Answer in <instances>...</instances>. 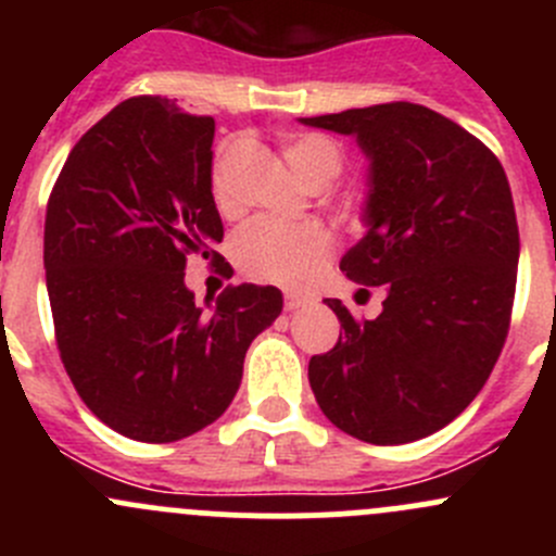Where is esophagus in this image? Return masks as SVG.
I'll list each match as a JSON object with an SVG mask.
<instances>
[{"instance_id": "34e87169", "label": "esophagus", "mask_w": 556, "mask_h": 556, "mask_svg": "<svg viewBox=\"0 0 556 556\" xmlns=\"http://www.w3.org/2000/svg\"><path fill=\"white\" fill-rule=\"evenodd\" d=\"M314 304L312 295L306 293H285V309L288 312H295V309H304V306Z\"/></svg>"}]
</instances>
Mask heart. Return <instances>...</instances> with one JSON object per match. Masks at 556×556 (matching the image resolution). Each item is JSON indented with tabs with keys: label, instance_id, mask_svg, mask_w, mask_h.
Masks as SVG:
<instances>
[{
	"label": "heart",
	"instance_id": "1",
	"mask_svg": "<svg viewBox=\"0 0 556 556\" xmlns=\"http://www.w3.org/2000/svg\"><path fill=\"white\" fill-rule=\"evenodd\" d=\"M239 153H242V144L228 142L217 150L215 164H212V193L220 206L231 201V172ZM282 153L295 177L314 190L328 188L344 166L341 148L323 134H290L282 142ZM328 252V231L314 223H282L271 217H257L247 223L233 239V257L239 268L263 282H306Z\"/></svg>",
	"mask_w": 556,
	"mask_h": 556
}]
</instances>
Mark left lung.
<instances>
[{
  "mask_svg": "<svg viewBox=\"0 0 556 556\" xmlns=\"http://www.w3.org/2000/svg\"><path fill=\"white\" fill-rule=\"evenodd\" d=\"M304 126L355 137L368 159L366 233L339 268L384 288L382 314L309 361L325 417L355 439L392 446L450 425L490 379L511 319L519 228L501 161L473 134L422 104L392 102Z\"/></svg>",
  "mask_w": 556,
  "mask_h": 556,
  "instance_id": "obj_1",
  "label": "left lung"
}]
</instances>
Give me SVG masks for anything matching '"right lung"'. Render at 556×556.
<instances>
[{
	"instance_id": "obj_1",
	"label": "right lung",
	"mask_w": 556,
	"mask_h": 556,
	"mask_svg": "<svg viewBox=\"0 0 556 556\" xmlns=\"http://www.w3.org/2000/svg\"><path fill=\"white\" fill-rule=\"evenodd\" d=\"M212 139V117L126 99L72 148L48 201L61 363L83 403L134 441L169 444L215 422L252 339L282 312L271 285H228L210 309L185 285L188 257L223 242Z\"/></svg>"
}]
</instances>
